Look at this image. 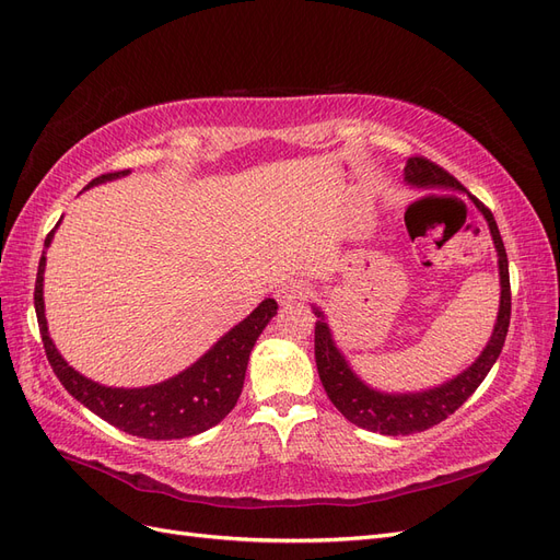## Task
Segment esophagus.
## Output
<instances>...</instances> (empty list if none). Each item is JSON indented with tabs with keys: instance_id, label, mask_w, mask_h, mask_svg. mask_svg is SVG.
I'll return each instance as SVG.
<instances>
[{
	"instance_id": "34e87169",
	"label": "esophagus",
	"mask_w": 560,
	"mask_h": 560,
	"mask_svg": "<svg viewBox=\"0 0 560 560\" xmlns=\"http://www.w3.org/2000/svg\"><path fill=\"white\" fill-rule=\"evenodd\" d=\"M308 292H311V287H308V282H303V280H284L282 284H278V290H276V299H278V303L280 306H290V303H299V301H303L308 296Z\"/></svg>"
}]
</instances>
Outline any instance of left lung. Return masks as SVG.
<instances>
[{"label": "left lung", "instance_id": "obj_1", "mask_svg": "<svg viewBox=\"0 0 560 560\" xmlns=\"http://www.w3.org/2000/svg\"><path fill=\"white\" fill-rule=\"evenodd\" d=\"M404 179L416 186H428V189H455L467 191L465 186L457 182L451 173H446L442 165L432 163L430 159L411 156L404 167ZM474 206L481 210L486 217L490 235L498 249V266H500V313L493 336H490L488 346L479 354V360L474 362L460 376L453 381L422 389V393H409V395H387L378 393V389L364 385L358 376L352 374L346 358L334 346L331 331L325 322L322 311L315 308V315L319 317L315 322V362L317 374L322 385L327 389V397L331 404L341 411L352 425L381 432L387 436L399 434H416L422 430H430L439 422L446 420L451 413H455L460 406L471 397L474 389L481 385V381L488 376L490 366L500 358L506 329H510V315H512V287H510V264H506L504 243L500 238L498 224L479 198H474Z\"/></svg>", "mask_w": 560, "mask_h": 560}]
</instances>
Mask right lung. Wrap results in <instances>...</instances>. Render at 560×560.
<instances>
[{"label":"right lung","instance_id":"1","mask_svg":"<svg viewBox=\"0 0 560 560\" xmlns=\"http://www.w3.org/2000/svg\"><path fill=\"white\" fill-rule=\"evenodd\" d=\"M130 171H118L95 177L89 186L124 177ZM54 231L46 235L44 245H50ZM44 268L46 257L42 254L37 284H35V311L42 331V343L48 364L77 401H81L95 416L107 420L109 425L142 439H182L210 430L219 420H224L238 401L245 383V371L249 352L257 343L259 334L278 313L276 299L261 301L241 325H235L226 336L202 354L175 378H167L149 387H105L89 381L67 364L54 341L48 336L44 315Z\"/></svg>","mask_w":560,"mask_h":560}]
</instances>
